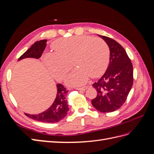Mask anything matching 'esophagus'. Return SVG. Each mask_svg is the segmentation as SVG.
I'll return each mask as SVG.
<instances>
[{"label":"esophagus","mask_w":154,"mask_h":154,"mask_svg":"<svg viewBox=\"0 0 154 154\" xmlns=\"http://www.w3.org/2000/svg\"><path fill=\"white\" fill-rule=\"evenodd\" d=\"M87 88V87H78L76 88V89L78 90V91H85Z\"/></svg>","instance_id":"1"}]
</instances>
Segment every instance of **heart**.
<instances>
[{
  "label": "heart",
  "instance_id": "b5f03b06",
  "mask_svg": "<svg viewBox=\"0 0 154 154\" xmlns=\"http://www.w3.org/2000/svg\"><path fill=\"white\" fill-rule=\"evenodd\" d=\"M56 52L43 55L45 65L58 80H63L72 67H78L67 78L66 82L72 86L82 85L91 76L97 78L104 72L108 66L109 48L98 37L74 36L55 41L53 44Z\"/></svg>",
  "mask_w": 154,
  "mask_h": 154
}]
</instances>
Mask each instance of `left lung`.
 Instances as JSON below:
<instances>
[{"label": "left lung", "instance_id": "8db88e82", "mask_svg": "<svg viewBox=\"0 0 154 154\" xmlns=\"http://www.w3.org/2000/svg\"><path fill=\"white\" fill-rule=\"evenodd\" d=\"M104 40L110 49V62L105 74L92 85L97 96L92 100L96 109L111 112L125 102L133 85V66L125 49L116 40L105 36Z\"/></svg>", "mask_w": 154, "mask_h": 154}]
</instances>
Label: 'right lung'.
<instances>
[{"instance_id": "add662e5", "label": "right lung", "mask_w": 154, "mask_h": 154, "mask_svg": "<svg viewBox=\"0 0 154 154\" xmlns=\"http://www.w3.org/2000/svg\"><path fill=\"white\" fill-rule=\"evenodd\" d=\"M46 42L47 40H41L36 42L18 58V61L26 58H40L47 45ZM57 88V97L53 103L48 109L38 114H28L25 113L26 116L40 122L51 123L58 122L66 117L69 110V106L66 99L68 91L60 83H58Z\"/></svg>"}]
</instances>
